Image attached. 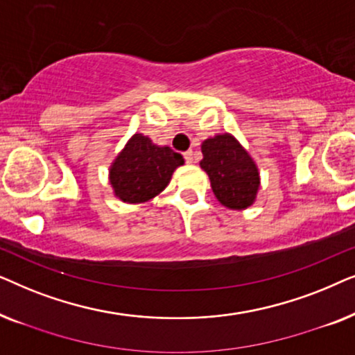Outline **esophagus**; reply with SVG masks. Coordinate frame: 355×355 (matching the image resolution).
Returning <instances> with one entry per match:
<instances>
[{
	"mask_svg": "<svg viewBox=\"0 0 355 355\" xmlns=\"http://www.w3.org/2000/svg\"><path fill=\"white\" fill-rule=\"evenodd\" d=\"M184 159H186V163H193V152H192V150H187V152L184 153Z\"/></svg>",
	"mask_w": 355,
	"mask_h": 355,
	"instance_id": "1",
	"label": "esophagus"
}]
</instances>
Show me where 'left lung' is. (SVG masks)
Instances as JSON below:
<instances>
[{
	"instance_id": "1",
	"label": "left lung",
	"mask_w": 355,
	"mask_h": 355,
	"mask_svg": "<svg viewBox=\"0 0 355 355\" xmlns=\"http://www.w3.org/2000/svg\"><path fill=\"white\" fill-rule=\"evenodd\" d=\"M200 166L210 178L213 193L231 210L250 207L260 187L254 159L230 134L215 135L202 144Z\"/></svg>"
}]
</instances>
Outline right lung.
<instances>
[{
	"label": "right lung",
	"mask_w": 355,
	"mask_h": 355,
	"mask_svg": "<svg viewBox=\"0 0 355 355\" xmlns=\"http://www.w3.org/2000/svg\"><path fill=\"white\" fill-rule=\"evenodd\" d=\"M184 164L181 155L158 147L142 134H135L110 169L116 197L128 203L147 202L168 186L174 169Z\"/></svg>",
	"instance_id": "right-lung-1"
}]
</instances>
